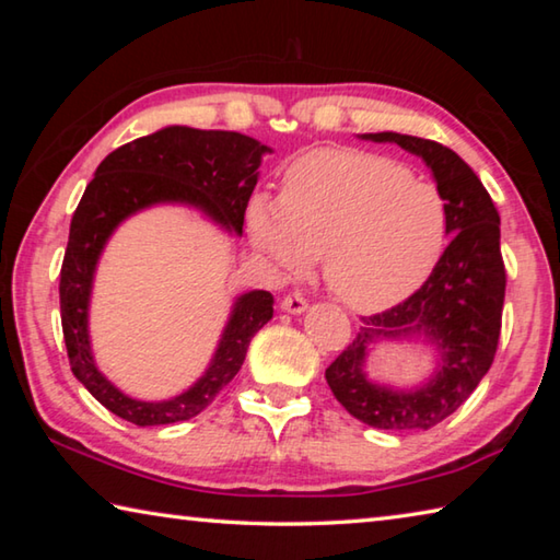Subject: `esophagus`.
Listing matches in <instances>:
<instances>
[{"label":"esophagus","mask_w":560,"mask_h":560,"mask_svg":"<svg viewBox=\"0 0 560 560\" xmlns=\"http://www.w3.org/2000/svg\"><path fill=\"white\" fill-rule=\"evenodd\" d=\"M306 306H308V301L303 299V293H299V291L287 293V296L281 299V308L287 311V314H303Z\"/></svg>","instance_id":"1"}]
</instances>
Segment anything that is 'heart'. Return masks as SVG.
<instances>
[{"instance_id":"heart-1","label":"heart","mask_w":560,"mask_h":560,"mask_svg":"<svg viewBox=\"0 0 560 560\" xmlns=\"http://www.w3.org/2000/svg\"><path fill=\"white\" fill-rule=\"evenodd\" d=\"M254 249L283 273L324 254L328 289L355 311L390 308L428 281L450 236V202L432 179L365 150H314L283 170L281 197L244 210Z\"/></svg>"}]
</instances>
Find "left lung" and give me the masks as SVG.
<instances>
[{
  "mask_svg": "<svg viewBox=\"0 0 560 560\" xmlns=\"http://www.w3.org/2000/svg\"><path fill=\"white\" fill-rule=\"evenodd\" d=\"M375 143H397L430 165L450 202V244L412 296L363 316L358 336L326 368L336 400L375 430L420 432L440 424L477 390L494 363L506 269L499 246V212L474 170L447 145L402 132H371ZM424 332L441 348L443 368L420 392L373 386L362 375L366 346L381 337Z\"/></svg>",
  "mask_w": 560,
  "mask_h": 560,
  "instance_id": "1",
  "label": "left lung"
}]
</instances>
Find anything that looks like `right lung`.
Wrapping results in <instances>:
<instances>
[{
    "instance_id": "1",
    "label": "right lung",
    "mask_w": 560,
    "mask_h": 560,
    "mask_svg": "<svg viewBox=\"0 0 560 560\" xmlns=\"http://www.w3.org/2000/svg\"><path fill=\"white\" fill-rule=\"evenodd\" d=\"M264 153H269L267 145L242 132L163 128L113 150L75 207L59 281L66 353L83 387L106 410L138 428L200 415L240 373L249 340L273 316V296L269 291H249L234 303L210 371L195 387L163 402L132 400L98 373L91 355L89 296L103 244L126 217L158 202L195 205L226 230L242 234Z\"/></svg>"
}]
</instances>
